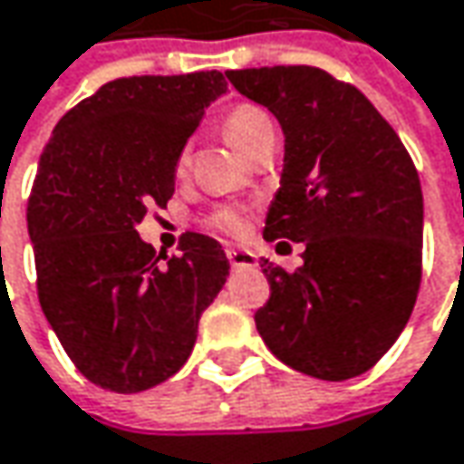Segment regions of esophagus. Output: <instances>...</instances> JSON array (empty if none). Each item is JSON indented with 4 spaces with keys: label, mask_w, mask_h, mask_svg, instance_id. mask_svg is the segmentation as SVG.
<instances>
[{
    "label": "esophagus",
    "mask_w": 464,
    "mask_h": 464,
    "mask_svg": "<svg viewBox=\"0 0 464 464\" xmlns=\"http://www.w3.org/2000/svg\"><path fill=\"white\" fill-rule=\"evenodd\" d=\"M228 259H231V267H256V254L249 252V249H238V246H233L228 249Z\"/></svg>",
    "instance_id": "34e87169"
}]
</instances>
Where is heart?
I'll return each instance as SVG.
<instances>
[{"label": "heart", "mask_w": 464, "mask_h": 464, "mask_svg": "<svg viewBox=\"0 0 464 464\" xmlns=\"http://www.w3.org/2000/svg\"><path fill=\"white\" fill-rule=\"evenodd\" d=\"M223 130H226V137L231 140L233 148L238 152H244V155H249V152H252L259 142H265L267 137H275V124H272L270 113L265 111V109H259V106H252V103L236 106V109L226 116ZM187 160H189V158H187V152H184L181 160H179V166H187ZM212 220H215V226H218L220 231L238 233L244 228L241 218L233 210H218Z\"/></svg>", "instance_id": "b5f03b06"}]
</instances>
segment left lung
Returning <instances> with one entry per match:
<instances>
[{
    "instance_id": "left-lung-1",
    "label": "left lung",
    "mask_w": 464,
    "mask_h": 464,
    "mask_svg": "<svg viewBox=\"0 0 464 464\" xmlns=\"http://www.w3.org/2000/svg\"><path fill=\"white\" fill-rule=\"evenodd\" d=\"M285 134L265 238L304 244V265L270 259L254 314L275 358L314 379L361 376L405 330L420 285L423 194L400 137L348 82L316 67L226 72Z\"/></svg>"
}]
</instances>
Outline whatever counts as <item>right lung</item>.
<instances>
[{"instance_id":"1","label":"right lung","mask_w":464,"mask_h":464,"mask_svg":"<svg viewBox=\"0 0 464 464\" xmlns=\"http://www.w3.org/2000/svg\"><path fill=\"white\" fill-rule=\"evenodd\" d=\"M228 85L220 72L121 77L53 127L28 202L38 301L72 363L109 392H142L192 355L226 285L220 244L184 233L179 256L137 233L166 205L181 150Z\"/></svg>"}]
</instances>
